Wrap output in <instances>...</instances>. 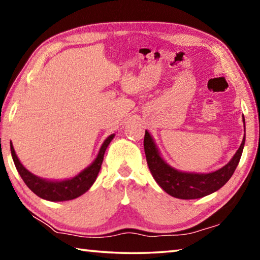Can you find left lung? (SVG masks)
<instances>
[{"label": "left lung", "mask_w": 260, "mask_h": 260, "mask_svg": "<svg viewBox=\"0 0 260 260\" xmlns=\"http://www.w3.org/2000/svg\"><path fill=\"white\" fill-rule=\"evenodd\" d=\"M243 124L244 138L242 140L239 150L235 152V155L225 166L210 173L184 172V171L174 169L161 157L152 136L146 131L143 142L144 152H146L149 170H150L155 181L169 195L181 200L201 199V197L217 191L231 179L239 165L245 143L244 117Z\"/></svg>", "instance_id": "8db88e82"}]
</instances>
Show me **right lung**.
<instances>
[{
	"mask_svg": "<svg viewBox=\"0 0 260 260\" xmlns=\"http://www.w3.org/2000/svg\"><path fill=\"white\" fill-rule=\"evenodd\" d=\"M114 135L116 134L109 135L108 138L104 140V142L102 146H101L100 151L94 161L91 162L89 166H87L85 170H82L80 173L77 174L76 177H73L71 179L48 180L38 177V175L29 172V171L21 164L19 158L16 155V151L14 149V146H12V143H10V150L17 171H18V173L20 174L21 179L24 180L26 186H27L35 195H38L42 200L50 202L71 201L77 199L79 196H81L82 193L89 190V188L93 186V183L95 182V180L99 175L101 166H102L105 150H107V148L114 138Z\"/></svg>",
	"mask_w": 260,
	"mask_h": 260,
	"instance_id": "add662e5",
	"label": "right lung"
}]
</instances>
